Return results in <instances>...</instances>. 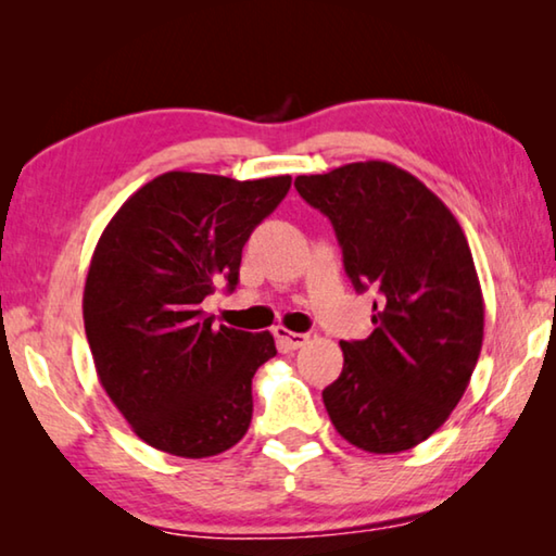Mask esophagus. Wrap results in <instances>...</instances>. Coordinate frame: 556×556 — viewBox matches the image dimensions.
<instances>
[{
  "label": "esophagus",
  "mask_w": 556,
  "mask_h": 556,
  "mask_svg": "<svg viewBox=\"0 0 556 556\" xmlns=\"http://www.w3.org/2000/svg\"><path fill=\"white\" fill-rule=\"evenodd\" d=\"M275 338H277L281 345L287 348V351H296V348L306 345V341H308L306 333H294V331H289V328H285V326H277L275 328Z\"/></svg>",
  "instance_id": "esophagus-1"
}]
</instances>
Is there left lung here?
<instances>
[{
	"mask_svg": "<svg viewBox=\"0 0 556 556\" xmlns=\"http://www.w3.org/2000/svg\"><path fill=\"white\" fill-rule=\"evenodd\" d=\"M294 186L333 223L353 287L380 289L375 331L341 341L326 412L353 446L400 454L444 425L481 355L485 306L468 240L439 195L390 162L296 176Z\"/></svg>",
	"mask_w": 556,
	"mask_h": 556,
	"instance_id": "left-lung-1",
	"label": "left lung"
}]
</instances>
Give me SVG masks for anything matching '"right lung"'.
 I'll return each mask as SVG.
<instances>
[{
  "label": "right lung",
  "instance_id": "right-lung-1",
  "mask_svg": "<svg viewBox=\"0 0 556 556\" xmlns=\"http://www.w3.org/2000/svg\"><path fill=\"white\" fill-rule=\"evenodd\" d=\"M289 186L166 172L102 230L83 321L100 384L149 446L208 458L248 434L252 378L277 355L275 338L215 328L201 301L218 281L235 289L244 242Z\"/></svg>",
  "mask_w": 556,
  "mask_h": 556
}]
</instances>
